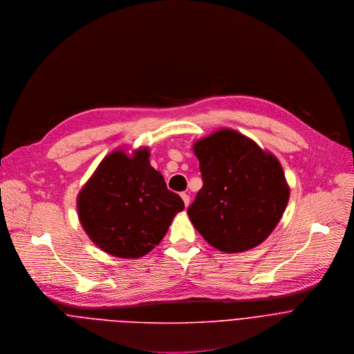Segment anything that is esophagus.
Listing matches in <instances>:
<instances>
[{"label": "esophagus", "instance_id": "esophagus-1", "mask_svg": "<svg viewBox=\"0 0 354 354\" xmlns=\"http://www.w3.org/2000/svg\"><path fill=\"white\" fill-rule=\"evenodd\" d=\"M181 198H183V201H184V205H185V206H189V199H191L189 195L185 194V192H183V194H181Z\"/></svg>", "mask_w": 354, "mask_h": 354}]
</instances>
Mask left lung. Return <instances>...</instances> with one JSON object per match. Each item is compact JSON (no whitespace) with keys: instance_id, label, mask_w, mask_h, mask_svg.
<instances>
[{"instance_id":"8db88e82","label":"left lung","mask_w":354,"mask_h":354,"mask_svg":"<svg viewBox=\"0 0 354 354\" xmlns=\"http://www.w3.org/2000/svg\"><path fill=\"white\" fill-rule=\"evenodd\" d=\"M192 151L203 180L188 207L194 227L223 252H243L265 241L290 196L279 159L233 128L195 140Z\"/></svg>"}]
</instances>
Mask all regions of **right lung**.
Wrapping results in <instances>:
<instances>
[{"label": "right lung", "instance_id": "obj_1", "mask_svg": "<svg viewBox=\"0 0 354 354\" xmlns=\"http://www.w3.org/2000/svg\"><path fill=\"white\" fill-rule=\"evenodd\" d=\"M149 156L148 147L111 151L77 196L82 229L113 257L135 259L151 252L184 209Z\"/></svg>", "mask_w": 354, "mask_h": 354}]
</instances>
